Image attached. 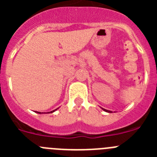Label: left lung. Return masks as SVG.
<instances>
[{
  "mask_svg": "<svg viewBox=\"0 0 157 157\" xmlns=\"http://www.w3.org/2000/svg\"><path fill=\"white\" fill-rule=\"evenodd\" d=\"M103 109V110H104V111H105V112H111V111H109V110H106V109Z\"/></svg>",
  "mask_w": 157,
  "mask_h": 157,
  "instance_id": "1",
  "label": "left lung"
}]
</instances>
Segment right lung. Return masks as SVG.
<instances>
[{
    "instance_id": "add662e5",
    "label": "right lung",
    "mask_w": 157,
    "mask_h": 157,
    "mask_svg": "<svg viewBox=\"0 0 157 157\" xmlns=\"http://www.w3.org/2000/svg\"><path fill=\"white\" fill-rule=\"evenodd\" d=\"M56 109H55V110L52 111V112H51V113H52V112H55V111H56ZM37 112V113H40V114H41V112ZM49 112H48V113H49Z\"/></svg>"
}]
</instances>
